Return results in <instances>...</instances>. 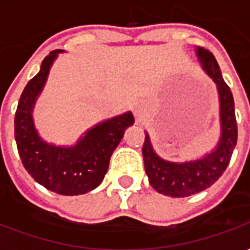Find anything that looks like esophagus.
<instances>
[{
	"instance_id": "obj_1",
	"label": "esophagus",
	"mask_w": 250,
	"mask_h": 250,
	"mask_svg": "<svg viewBox=\"0 0 250 250\" xmlns=\"http://www.w3.org/2000/svg\"><path fill=\"white\" fill-rule=\"evenodd\" d=\"M132 111H134V115H135L136 118H141L142 116V108L136 104V105H134V108H132Z\"/></svg>"
}]
</instances>
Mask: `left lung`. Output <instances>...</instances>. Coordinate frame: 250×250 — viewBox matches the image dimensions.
Returning a JSON list of instances; mask_svg holds the SVG:
<instances>
[{"label":"left lung","mask_w":250,"mask_h":250,"mask_svg":"<svg viewBox=\"0 0 250 250\" xmlns=\"http://www.w3.org/2000/svg\"><path fill=\"white\" fill-rule=\"evenodd\" d=\"M195 55L201 68L215 84L218 95V142L209 152L184 162H174L159 157L147 131H145L146 138L142 148L150 185L158 193L173 198L188 197L210 188L226 170L237 143L234 100L230 88L224 82L220 66L209 51L195 46Z\"/></svg>","instance_id":"left-lung-1"}]
</instances>
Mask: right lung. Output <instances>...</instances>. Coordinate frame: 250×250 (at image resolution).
<instances>
[{"instance_id":"add662e5","label":"right lung","mask_w":250,"mask_h":250,"mask_svg":"<svg viewBox=\"0 0 250 250\" xmlns=\"http://www.w3.org/2000/svg\"><path fill=\"white\" fill-rule=\"evenodd\" d=\"M62 52H51L24 88L14 118V138L22 165L37 184L62 195H80L103 182L112 152L135 120L127 111L92 125L73 145L45 141L36 128L33 109L53 62Z\"/></svg>"}]
</instances>
